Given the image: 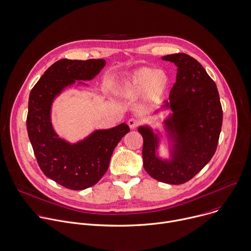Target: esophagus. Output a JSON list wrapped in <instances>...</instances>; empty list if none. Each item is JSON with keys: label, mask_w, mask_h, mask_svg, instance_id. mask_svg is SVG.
<instances>
[{"label": "esophagus", "mask_w": 251, "mask_h": 251, "mask_svg": "<svg viewBox=\"0 0 251 251\" xmlns=\"http://www.w3.org/2000/svg\"><path fill=\"white\" fill-rule=\"evenodd\" d=\"M128 125H129L130 129H135L139 125V122H138V120H136L134 118H131V119L128 120Z\"/></svg>", "instance_id": "34e87169"}]
</instances>
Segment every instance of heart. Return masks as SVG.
Listing matches in <instances>:
<instances>
[{
    "instance_id": "obj_1",
    "label": "heart",
    "mask_w": 251,
    "mask_h": 251,
    "mask_svg": "<svg viewBox=\"0 0 251 251\" xmlns=\"http://www.w3.org/2000/svg\"><path fill=\"white\" fill-rule=\"evenodd\" d=\"M171 77L162 70L142 68L127 74L114 81L113 91L121 99L141 98L144 104L159 103L169 93Z\"/></svg>"
}]
</instances>
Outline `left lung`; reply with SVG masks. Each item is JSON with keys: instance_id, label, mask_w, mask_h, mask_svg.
I'll list each match as a JSON object with an SVG mask.
<instances>
[{"instance_id": "left-lung-1", "label": "left lung", "mask_w": 251, "mask_h": 251, "mask_svg": "<svg viewBox=\"0 0 251 251\" xmlns=\"http://www.w3.org/2000/svg\"><path fill=\"white\" fill-rule=\"evenodd\" d=\"M177 67L169 100L160 108L170 114L163 121L170 157L158 154L163 135L149 125L139 126L143 136L145 171L157 181L182 184L194 177L214 155L223 123L216 83L193 57L177 53L161 57Z\"/></svg>"}]
</instances>
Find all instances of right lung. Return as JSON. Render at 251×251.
I'll return each mask as SVG.
<instances>
[{"mask_svg":"<svg viewBox=\"0 0 251 251\" xmlns=\"http://www.w3.org/2000/svg\"><path fill=\"white\" fill-rule=\"evenodd\" d=\"M105 64L103 59L59 60L45 71L29 95L26 128L37 162L47 177L68 189L82 190L98 183L108 169L115 147L130 131L121 123L70 143L54 130L51 110L55 99L75 80L93 79ZM77 85L87 86L82 81Z\"/></svg>","mask_w":251,"mask_h":251,"instance_id":"1","label":"right lung"}]
</instances>
